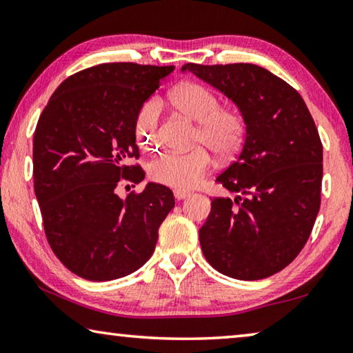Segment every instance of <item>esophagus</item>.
I'll return each mask as SVG.
<instances>
[{"instance_id": "obj_1", "label": "esophagus", "mask_w": 353, "mask_h": 353, "mask_svg": "<svg viewBox=\"0 0 353 353\" xmlns=\"http://www.w3.org/2000/svg\"><path fill=\"white\" fill-rule=\"evenodd\" d=\"M187 196H190V191H185V190H174V198H176L177 201L185 199V198H187Z\"/></svg>"}]
</instances>
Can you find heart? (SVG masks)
I'll return each mask as SVG.
<instances>
[{"instance_id": "obj_1", "label": "heart", "mask_w": 353, "mask_h": 353, "mask_svg": "<svg viewBox=\"0 0 353 353\" xmlns=\"http://www.w3.org/2000/svg\"><path fill=\"white\" fill-rule=\"evenodd\" d=\"M170 104L190 119L198 123L194 145L190 152H165L149 163V177L166 187L191 188L204 177L212 166L210 149L221 159L232 157L246 139V119L243 113L230 107H221L218 94L196 82H185L168 94ZM160 103L149 99L141 105L135 118V141L143 151L154 152L159 148Z\"/></svg>"}]
</instances>
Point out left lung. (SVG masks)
Instances as JSON below:
<instances>
[{"mask_svg":"<svg viewBox=\"0 0 353 353\" xmlns=\"http://www.w3.org/2000/svg\"><path fill=\"white\" fill-rule=\"evenodd\" d=\"M187 70L234 101L246 119L240 155L216 177L236 196L213 198L199 230L202 252L224 276L270 277L299 255L318 216V129L301 94L259 65L187 63Z\"/></svg>","mask_w":353,"mask_h":353,"instance_id":"obj_1","label":"left lung"}]
</instances>
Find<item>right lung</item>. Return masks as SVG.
I'll list each match as a JSON object with an SVG mask.
<instances>
[{
    "label": "right lung",
    "mask_w": 353,
    "mask_h": 353,
    "mask_svg": "<svg viewBox=\"0 0 353 353\" xmlns=\"http://www.w3.org/2000/svg\"><path fill=\"white\" fill-rule=\"evenodd\" d=\"M174 67L101 63L65 79L34 134V190L46 240L71 272L92 282L129 276L149 260L172 191L148 183L126 199L119 182L145 179L134 126Z\"/></svg>",
    "instance_id": "right-lung-1"
}]
</instances>
